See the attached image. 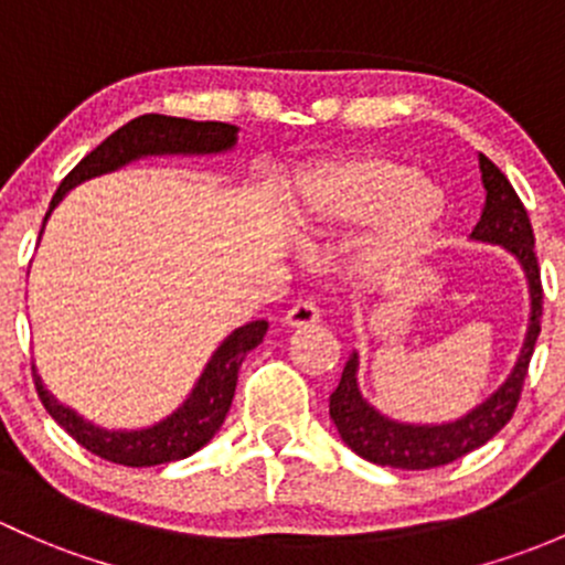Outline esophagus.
Segmentation results:
<instances>
[{
  "label": "esophagus",
  "instance_id": "1",
  "mask_svg": "<svg viewBox=\"0 0 565 565\" xmlns=\"http://www.w3.org/2000/svg\"><path fill=\"white\" fill-rule=\"evenodd\" d=\"M318 321H321V310L312 301H299L285 312V326H290V329H307Z\"/></svg>",
  "mask_w": 565,
  "mask_h": 565
}]
</instances>
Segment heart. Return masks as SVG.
<instances>
[{
    "label": "heart",
    "mask_w": 565,
    "mask_h": 565,
    "mask_svg": "<svg viewBox=\"0 0 565 565\" xmlns=\"http://www.w3.org/2000/svg\"><path fill=\"white\" fill-rule=\"evenodd\" d=\"M446 217V195L405 162L364 157L312 168L299 182L296 223L310 239L367 225L353 247V271L367 285H392L427 255Z\"/></svg>",
    "instance_id": "b5f03b06"
}]
</instances>
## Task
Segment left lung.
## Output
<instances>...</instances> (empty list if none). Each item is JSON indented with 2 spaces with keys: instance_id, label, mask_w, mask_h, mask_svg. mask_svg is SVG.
<instances>
[{
  "instance_id": "obj_1",
  "label": "left lung",
  "mask_w": 565,
  "mask_h": 565,
  "mask_svg": "<svg viewBox=\"0 0 565 565\" xmlns=\"http://www.w3.org/2000/svg\"><path fill=\"white\" fill-rule=\"evenodd\" d=\"M479 171L481 184H484V206H481V217L470 234V242L503 247L525 275L531 310H527V329L520 356H516L505 381L479 405L465 411L462 416L449 418V422L422 424L386 416L364 397L362 386H359V364L362 362H359V351H353L348 356L345 370H342L340 383L329 397V416L340 433L342 444L367 462L403 470H427L449 465L495 438L505 427V422L514 416L516 403H520L527 364H531L533 348H536L539 331H542L544 294L539 260L533 253L536 239H533L531 220H527L520 195L514 193L511 182L500 173L495 162L479 154Z\"/></svg>"
}]
</instances>
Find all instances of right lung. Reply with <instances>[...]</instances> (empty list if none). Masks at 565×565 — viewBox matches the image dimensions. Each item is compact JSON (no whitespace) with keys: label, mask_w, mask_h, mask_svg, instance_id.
Here are the masks:
<instances>
[{"label":"right lung","mask_w":565,"mask_h":565,"mask_svg":"<svg viewBox=\"0 0 565 565\" xmlns=\"http://www.w3.org/2000/svg\"><path fill=\"white\" fill-rule=\"evenodd\" d=\"M236 143H239V127L225 125V121H193L162 114L138 116V119L119 127L114 136H108L95 152L86 154L67 173L65 182L56 190L54 201H51L49 214L43 220V231L51 212L65 201L70 190L89 182V179L114 173L119 168L130 166V162L147 160V157L225 154L236 149ZM43 231H40V236H43ZM266 329H269L266 321H249L231 331L214 348L209 362L203 364L201 375L195 377L193 388L182 399V405L173 408L168 416H162L160 422L147 424V427L108 429L89 422L78 411L60 403L45 388L43 377L38 375V367H34V386H38L40 399H43L51 418L92 455L116 465H127V468H152V465L177 462V459H184L203 449L217 435V429L223 427L231 403H234L244 356L264 342Z\"/></svg>","instance_id":"add662e5"}]
</instances>
